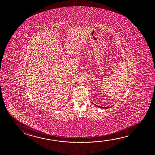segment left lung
<instances>
[{
    "label": "left lung",
    "mask_w": 155,
    "mask_h": 155,
    "mask_svg": "<svg viewBox=\"0 0 155 155\" xmlns=\"http://www.w3.org/2000/svg\"><path fill=\"white\" fill-rule=\"evenodd\" d=\"M97 107H100V108H107V107H99V106H98V105H96Z\"/></svg>",
    "instance_id": "obj_1"
}]
</instances>
